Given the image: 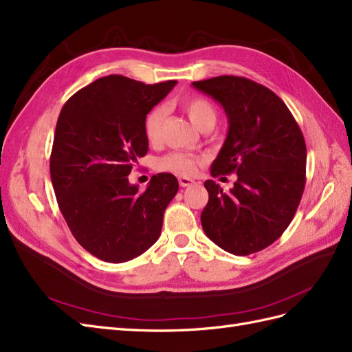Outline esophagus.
Returning <instances> with one entry per match:
<instances>
[{
	"label": "esophagus",
	"instance_id": "1",
	"mask_svg": "<svg viewBox=\"0 0 352 352\" xmlns=\"http://www.w3.org/2000/svg\"><path fill=\"white\" fill-rule=\"evenodd\" d=\"M192 184H194V179H191V177H186V176H180L179 177V185L182 186V188H186V186L192 185Z\"/></svg>",
	"mask_w": 352,
	"mask_h": 352
}]
</instances>
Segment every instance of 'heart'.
I'll use <instances>...</instances> for the list:
<instances>
[{"label":"heart","mask_w":352,"mask_h":352,"mask_svg":"<svg viewBox=\"0 0 352 352\" xmlns=\"http://www.w3.org/2000/svg\"><path fill=\"white\" fill-rule=\"evenodd\" d=\"M180 107L185 111L188 118L192 124L199 129H212L216 124L217 111L210 100L199 96L186 98L180 102ZM166 118V109L158 105L151 109L144 120V133L145 138L151 145H157L161 138V129ZM201 163V158L182 151H173L163 157L157 158L155 167L160 172L173 173L177 176H191L195 173L198 164Z\"/></svg>","instance_id":"b5f03b06"}]
</instances>
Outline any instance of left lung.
<instances>
[{"mask_svg":"<svg viewBox=\"0 0 352 352\" xmlns=\"http://www.w3.org/2000/svg\"><path fill=\"white\" fill-rule=\"evenodd\" d=\"M192 85L219 102L230 122L212 176L239 177L230 192L206 180L203 230L228 253L261 252L280 239L298 210L307 180L305 139L286 103L262 84L221 75Z\"/></svg>","mask_w":352,"mask_h":352,"instance_id":"8db88e82","label":"left lung"}]
</instances>
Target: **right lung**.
<instances>
[{
	"mask_svg": "<svg viewBox=\"0 0 352 352\" xmlns=\"http://www.w3.org/2000/svg\"><path fill=\"white\" fill-rule=\"evenodd\" d=\"M175 84L108 75L78 90L59 113L50 157L56 199L75 240L100 261L127 262L161 234L177 179L158 173L139 192L127 176L148 153L146 113Z\"/></svg>",
	"mask_w": 352,
	"mask_h": 352,
	"instance_id": "add662e5",
	"label": "right lung"
}]
</instances>
